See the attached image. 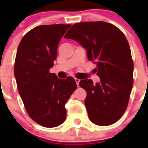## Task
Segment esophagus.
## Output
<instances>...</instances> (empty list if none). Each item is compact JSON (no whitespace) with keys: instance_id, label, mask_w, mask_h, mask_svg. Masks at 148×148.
<instances>
[{"instance_id":"obj_1","label":"esophagus","mask_w":148,"mask_h":148,"mask_svg":"<svg viewBox=\"0 0 148 148\" xmlns=\"http://www.w3.org/2000/svg\"><path fill=\"white\" fill-rule=\"evenodd\" d=\"M75 82H76L77 85H78V83H79V82H80V80H79L78 78H75Z\"/></svg>"}]
</instances>
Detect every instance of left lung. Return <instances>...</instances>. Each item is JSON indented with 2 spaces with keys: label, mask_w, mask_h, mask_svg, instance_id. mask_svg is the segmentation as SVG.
<instances>
[{
  "label": "left lung",
  "mask_w": 148,
  "mask_h": 148,
  "mask_svg": "<svg viewBox=\"0 0 148 148\" xmlns=\"http://www.w3.org/2000/svg\"><path fill=\"white\" fill-rule=\"evenodd\" d=\"M64 38L79 43L97 66L95 73L100 82H79L87 92L89 119L100 126L113 125L126 110L133 84V62L125 35L111 23L95 21L75 23Z\"/></svg>",
  "instance_id": "1"
}]
</instances>
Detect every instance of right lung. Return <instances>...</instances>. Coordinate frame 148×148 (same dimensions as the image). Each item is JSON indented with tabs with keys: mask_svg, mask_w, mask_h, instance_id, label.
I'll return each instance as SVG.
<instances>
[{
	"mask_svg": "<svg viewBox=\"0 0 148 148\" xmlns=\"http://www.w3.org/2000/svg\"><path fill=\"white\" fill-rule=\"evenodd\" d=\"M70 26L35 27L23 36L17 50L14 73L18 92L30 118L45 127L59 126L65 121L64 105L77 88L73 77L64 80L49 73L58 44Z\"/></svg>",
	"mask_w": 148,
	"mask_h": 148,
	"instance_id": "right-lung-1",
	"label": "right lung"
}]
</instances>
